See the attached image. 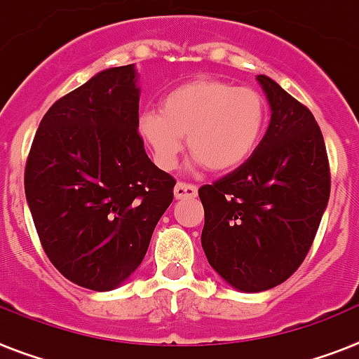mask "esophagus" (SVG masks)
<instances>
[{
  "label": "esophagus",
  "mask_w": 359,
  "mask_h": 359,
  "mask_svg": "<svg viewBox=\"0 0 359 359\" xmlns=\"http://www.w3.org/2000/svg\"><path fill=\"white\" fill-rule=\"evenodd\" d=\"M198 189L191 183H177L174 187V196L176 200H191V198H196Z\"/></svg>",
  "instance_id": "esophagus-1"
}]
</instances>
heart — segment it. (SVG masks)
Listing matches in <instances>:
<instances>
[{"instance_id":"1","label":"heart","mask_w":359,"mask_h":359,"mask_svg":"<svg viewBox=\"0 0 359 359\" xmlns=\"http://www.w3.org/2000/svg\"><path fill=\"white\" fill-rule=\"evenodd\" d=\"M268 119V102L260 91L196 79L165 95L159 111L139 115L135 130L161 170L176 167L187 135L198 163L212 172H231L257 152Z\"/></svg>"}]
</instances>
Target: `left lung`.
<instances>
[{
    "instance_id": "8db88e82",
    "label": "left lung",
    "mask_w": 359,
    "mask_h": 359,
    "mask_svg": "<svg viewBox=\"0 0 359 359\" xmlns=\"http://www.w3.org/2000/svg\"><path fill=\"white\" fill-rule=\"evenodd\" d=\"M271 108L268 132L242 167L198 191L201 248L222 279L264 292L303 264L330 196V168L312 111L275 80L257 76Z\"/></svg>"
}]
</instances>
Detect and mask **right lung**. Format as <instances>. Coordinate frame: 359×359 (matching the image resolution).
I'll list each match as a JSON object with an SVG mask.
<instances>
[{"label": "right lung", "mask_w": 359, "mask_h": 359, "mask_svg": "<svg viewBox=\"0 0 359 359\" xmlns=\"http://www.w3.org/2000/svg\"><path fill=\"white\" fill-rule=\"evenodd\" d=\"M135 66L109 67L64 95L41 119L25 196L43 251L71 283L109 292L147 255L174 180L144 152Z\"/></svg>", "instance_id": "add662e5"}]
</instances>
